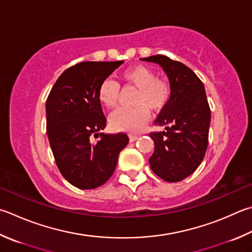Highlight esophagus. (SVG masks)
Wrapping results in <instances>:
<instances>
[{"instance_id":"obj_1","label":"esophagus","mask_w":252,"mask_h":252,"mask_svg":"<svg viewBox=\"0 0 252 252\" xmlns=\"http://www.w3.org/2000/svg\"><path fill=\"white\" fill-rule=\"evenodd\" d=\"M138 138H139L138 134H129V140H130V142H133V141H135V140H138Z\"/></svg>"}]
</instances>
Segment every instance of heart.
I'll return each mask as SVG.
<instances>
[{
	"mask_svg": "<svg viewBox=\"0 0 252 252\" xmlns=\"http://www.w3.org/2000/svg\"><path fill=\"white\" fill-rule=\"evenodd\" d=\"M122 80L138 88L135 104L132 108H120L110 117V126L117 131L138 132L149 121L151 112L161 111L171 97V85L165 79L157 78L155 71L148 66L135 65L122 74ZM100 102L109 109L116 108L120 97V87L112 79H106L98 91Z\"/></svg>",
	"mask_w": 252,
	"mask_h": 252,
	"instance_id": "1",
	"label": "heart"
}]
</instances>
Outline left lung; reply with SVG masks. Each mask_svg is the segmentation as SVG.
Masks as SVG:
<instances>
[{"label":"left lung","instance_id":"left-lung-1","mask_svg":"<svg viewBox=\"0 0 252 252\" xmlns=\"http://www.w3.org/2000/svg\"><path fill=\"white\" fill-rule=\"evenodd\" d=\"M141 61L158 63L171 85L170 100L154 121L165 131L150 133L155 145L150 166L164 181H183L199 166L208 145L210 109L204 84L190 68L164 55Z\"/></svg>","mask_w":252,"mask_h":252}]
</instances>
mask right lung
I'll return each mask as SVG.
<instances>
[{"label":"right lung","instance_id":"add662e5","mask_svg":"<svg viewBox=\"0 0 252 252\" xmlns=\"http://www.w3.org/2000/svg\"><path fill=\"white\" fill-rule=\"evenodd\" d=\"M118 62H82L59 76L46 101L47 136L62 175L80 189L103 185L116 170L119 153L129 143L126 133L104 134L98 97L100 85ZM99 137L97 142L91 136Z\"/></svg>","mask_w":252,"mask_h":252}]
</instances>
